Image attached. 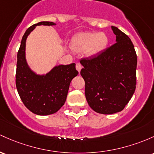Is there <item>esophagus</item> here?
Returning <instances> with one entry per match:
<instances>
[{
  "instance_id": "34e87169",
  "label": "esophagus",
  "mask_w": 154,
  "mask_h": 154,
  "mask_svg": "<svg viewBox=\"0 0 154 154\" xmlns=\"http://www.w3.org/2000/svg\"><path fill=\"white\" fill-rule=\"evenodd\" d=\"M82 65H81L80 63H77V64H76V69H77V70L79 72H80V71H81V69H82Z\"/></svg>"
}]
</instances>
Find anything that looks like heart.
<instances>
[{"mask_svg": "<svg viewBox=\"0 0 154 154\" xmlns=\"http://www.w3.org/2000/svg\"><path fill=\"white\" fill-rule=\"evenodd\" d=\"M107 36L103 33H88L81 34L76 38L74 46L79 50L89 49L91 55H96L104 51L108 45Z\"/></svg>", "mask_w": 154, "mask_h": 154, "instance_id": "heart-1", "label": "heart"}]
</instances>
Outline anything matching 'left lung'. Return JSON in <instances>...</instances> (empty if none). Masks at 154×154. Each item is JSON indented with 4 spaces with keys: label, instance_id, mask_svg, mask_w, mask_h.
Listing matches in <instances>:
<instances>
[{
    "label": "left lung",
    "instance_id": "8db88e82",
    "mask_svg": "<svg viewBox=\"0 0 154 154\" xmlns=\"http://www.w3.org/2000/svg\"><path fill=\"white\" fill-rule=\"evenodd\" d=\"M111 28L116 43L97 56L80 60L86 100L93 110L104 115L123 110L136 88L137 58L134 45L117 27Z\"/></svg>",
    "mask_w": 154,
    "mask_h": 154
}]
</instances>
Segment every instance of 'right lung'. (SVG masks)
Wrapping results in <instances>:
<instances>
[{
    "label": "right lung",
    "instance_id": "add662e5",
    "mask_svg": "<svg viewBox=\"0 0 154 154\" xmlns=\"http://www.w3.org/2000/svg\"><path fill=\"white\" fill-rule=\"evenodd\" d=\"M52 22H40L25 31L17 52L16 87L23 104L38 116L56 112L66 99L71 81L77 76L75 63L55 66L45 74H38L32 70L26 60V40L38 25L53 26Z\"/></svg>",
    "mask_w": 154,
    "mask_h": 154
}]
</instances>
